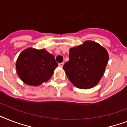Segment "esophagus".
<instances>
[{
	"mask_svg": "<svg viewBox=\"0 0 127 127\" xmlns=\"http://www.w3.org/2000/svg\"><path fill=\"white\" fill-rule=\"evenodd\" d=\"M63 65H64L63 63H61L59 64V66L60 67H63Z\"/></svg>",
	"mask_w": 127,
	"mask_h": 127,
	"instance_id": "obj_1",
	"label": "esophagus"
}]
</instances>
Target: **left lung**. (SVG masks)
<instances>
[{
  "mask_svg": "<svg viewBox=\"0 0 127 127\" xmlns=\"http://www.w3.org/2000/svg\"><path fill=\"white\" fill-rule=\"evenodd\" d=\"M108 52L93 41L70 49L69 61L63 66L72 84L81 89L95 86L105 72L108 63Z\"/></svg>",
  "mask_w": 127,
  "mask_h": 127,
  "instance_id": "obj_1",
  "label": "left lung"
}]
</instances>
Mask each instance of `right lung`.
<instances>
[{
	"instance_id": "obj_1",
	"label": "right lung",
	"mask_w": 127,
	"mask_h": 127,
	"mask_svg": "<svg viewBox=\"0 0 127 127\" xmlns=\"http://www.w3.org/2000/svg\"><path fill=\"white\" fill-rule=\"evenodd\" d=\"M58 66L55 59L45 49L28 48L24 50L16 61L18 75L25 84L37 86L51 78Z\"/></svg>"
}]
</instances>
